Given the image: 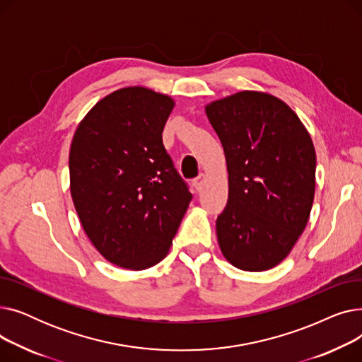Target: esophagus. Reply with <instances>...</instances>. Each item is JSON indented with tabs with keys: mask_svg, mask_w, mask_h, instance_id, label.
Returning <instances> with one entry per match:
<instances>
[{
	"mask_svg": "<svg viewBox=\"0 0 362 362\" xmlns=\"http://www.w3.org/2000/svg\"><path fill=\"white\" fill-rule=\"evenodd\" d=\"M205 179H206V176H205L204 173H201L197 179H194V180H192V186L197 189V191H201L202 186H204V183H205Z\"/></svg>",
	"mask_w": 362,
	"mask_h": 362,
	"instance_id": "obj_1",
	"label": "esophagus"
}]
</instances>
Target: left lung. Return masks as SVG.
Segmentation results:
<instances>
[{"instance_id": "left-lung-1", "label": "left lung", "mask_w": 362, "mask_h": 362, "mask_svg": "<svg viewBox=\"0 0 362 362\" xmlns=\"http://www.w3.org/2000/svg\"><path fill=\"white\" fill-rule=\"evenodd\" d=\"M205 112L229 173V199L216 223L220 250L236 269L270 270L291 254L310 218L313 139L295 111L267 92H236Z\"/></svg>"}]
</instances>
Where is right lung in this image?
Segmentation results:
<instances>
[{
	"instance_id": "right-lung-1",
	"label": "right lung",
	"mask_w": 362,
	"mask_h": 362,
	"mask_svg": "<svg viewBox=\"0 0 362 362\" xmlns=\"http://www.w3.org/2000/svg\"><path fill=\"white\" fill-rule=\"evenodd\" d=\"M173 107L145 86L117 89L89 110L70 145V194L83 230L107 261L127 270L168 254L192 199L163 145Z\"/></svg>"
}]
</instances>
